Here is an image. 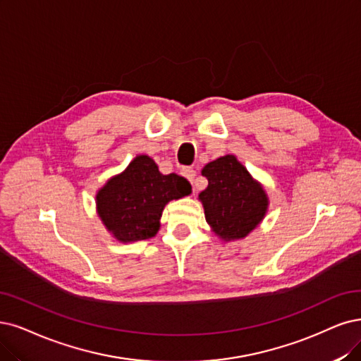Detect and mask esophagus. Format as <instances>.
I'll use <instances>...</instances> for the list:
<instances>
[{"label":"esophagus","mask_w":361,"mask_h":361,"mask_svg":"<svg viewBox=\"0 0 361 361\" xmlns=\"http://www.w3.org/2000/svg\"><path fill=\"white\" fill-rule=\"evenodd\" d=\"M181 173H183V176H184L185 178H188L192 184L195 183V178H196V171H195L193 168H184Z\"/></svg>","instance_id":"1"}]
</instances>
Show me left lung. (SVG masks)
<instances>
[{
    "label": "left lung",
    "mask_w": 361,
    "mask_h": 361,
    "mask_svg": "<svg viewBox=\"0 0 361 361\" xmlns=\"http://www.w3.org/2000/svg\"><path fill=\"white\" fill-rule=\"evenodd\" d=\"M208 188L199 193L205 219L220 238L247 236L266 214L268 197L232 154L219 157L202 169Z\"/></svg>",
    "instance_id": "8db88e82"
}]
</instances>
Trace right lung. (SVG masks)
<instances>
[{
  "label": "right lung",
  "mask_w": 361,
  "mask_h": 361,
  "mask_svg": "<svg viewBox=\"0 0 361 361\" xmlns=\"http://www.w3.org/2000/svg\"><path fill=\"white\" fill-rule=\"evenodd\" d=\"M190 192L192 185L184 177L164 176L154 160L142 154L98 192V214L118 241H142L157 233L165 205Z\"/></svg>",
  "instance_id": "obj_1"
}]
</instances>
